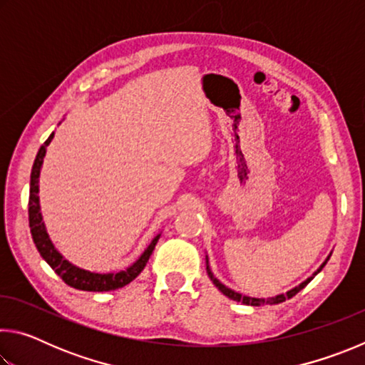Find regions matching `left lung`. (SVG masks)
I'll use <instances>...</instances> for the list:
<instances>
[{"label":"left lung","mask_w":365,"mask_h":365,"mask_svg":"<svg viewBox=\"0 0 365 365\" xmlns=\"http://www.w3.org/2000/svg\"><path fill=\"white\" fill-rule=\"evenodd\" d=\"M330 256H331V252L329 256H327V259L325 261L320 264V267L314 272V274L309 277V279H306L304 282H301L298 287H294V288H292V289H288L287 293H280V294H277V296H272V298H251V296H246V294H242V293H238V292H235V289H232V288H228V287H225L224 283H222L217 277H214V274H212V270H211V267H209V257L206 256V272H207V275H209V279H211V282L214 283L215 287L219 288V292L222 293V294H225L227 298H230V299H233V301H237V302H242V304H246V306H265V304H280V302H283V301H287V299H289V298H293V296L296 294V293H299L302 288H304L309 282H311L314 277H316L320 270H322L324 267H325V264H327V261H329L330 259Z\"/></svg>","instance_id":"1"}]
</instances>
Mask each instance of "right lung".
Wrapping results in <instances>:
<instances>
[{
	"label": "right lung",
	"instance_id": "1",
	"mask_svg": "<svg viewBox=\"0 0 365 365\" xmlns=\"http://www.w3.org/2000/svg\"><path fill=\"white\" fill-rule=\"evenodd\" d=\"M54 138V132L49 135L48 140L41 145V148L36 153L32 174H30V196H29V224L30 232H32L34 243L38 250L40 256L45 259L56 274L63 279L67 285L82 292H110V289L122 288L137 279L145 269L148 259L153 255L154 246H156L160 233L151 240V243L146 246V250L141 252L140 257L133 264L128 265L123 270H114V272H91L78 267V265L72 264L71 261L61 255L56 246L51 242L49 235L46 232L45 222H43L41 207H40V174L43 168V159L46 156V148Z\"/></svg>",
	"mask_w": 365,
	"mask_h": 365
}]
</instances>
